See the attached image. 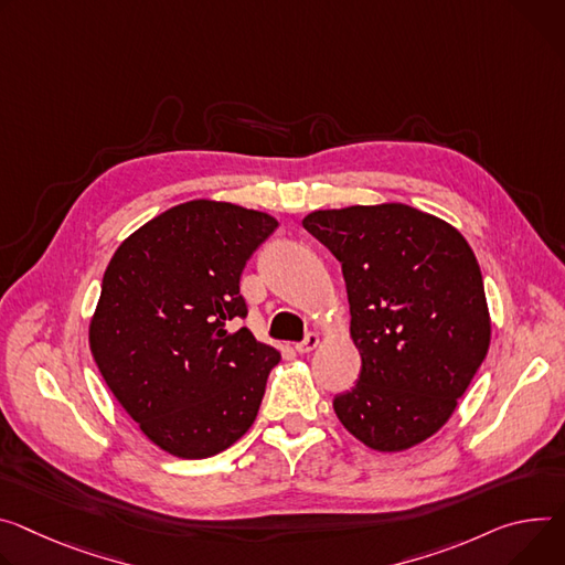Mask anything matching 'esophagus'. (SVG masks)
<instances>
[{
	"label": "esophagus",
	"instance_id": "1",
	"mask_svg": "<svg viewBox=\"0 0 565 565\" xmlns=\"http://www.w3.org/2000/svg\"><path fill=\"white\" fill-rule=\"evenodd\" d=\"M318 344H320V335H318V333H309L301 342L295 344V349H297V353H309V351H313Z\"/></svg>",
	"mask_w": 565,
	"mask_h": 565
}]
</instances>
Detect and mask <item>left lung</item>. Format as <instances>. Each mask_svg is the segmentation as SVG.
<instances>
[{
  "instance_id": "left-lung-1",
  "label": "left lung",
  "mask_w": 565,
  "mask_h": 565,
  "mask_svg": "<svg viewBox=\"0 0 565 565\" xmlns=\"http://www.w3.org/2000/svg\"><path fill=\"white\" fill-rule=\"evenodd\" d=\"M342 264L358 383L333 398L342 426L381 452L413 448L455 413L482 365L491 320L482 273L452 225L401 202L301 221Z\"/></svg>"
}]
</instances>
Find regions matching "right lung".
<instances>
[{
  "instance_id": "right-lung-1",
  "label": "right lung",
  "mask_w": 565,
  "mask_h": 565,
  "mask_svg": "<svg viewBox=\"0 0 565 565\" xmlns=\"http://www.w3.org/2000/svg\"><path fill=\"white\" fill-rule=\"evenodd\" d=\"M277 221L232 202L191 200L130 234L108 264L89 349L100 376L162 450L212 457L259 413L279 351L249 329L241 273Z\"/></svg>"
}]
</instances>
